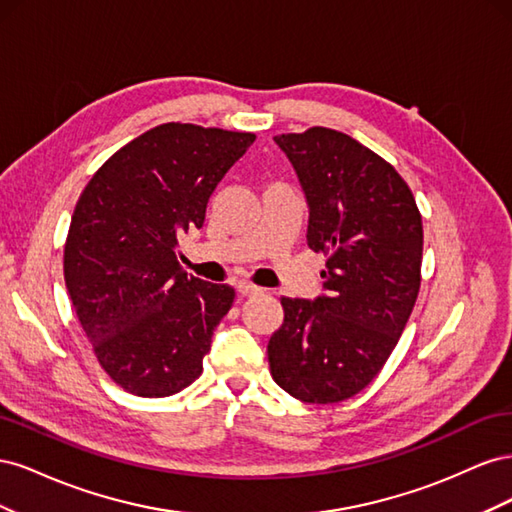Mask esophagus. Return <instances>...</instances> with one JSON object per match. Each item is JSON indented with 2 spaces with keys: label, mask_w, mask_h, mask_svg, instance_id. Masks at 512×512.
Segmentation results:
<instances>
[{
  "label": "esophagus",
  "mask_w": 512,
  "mask_h": 512,
  "mask_svg": "<svg viewBox=\"0 0 512 512\" xmlns=\"http://www.w3.org/2000/svg\"><path fill=\"white\" fill-rule=\"evenodd\" d=\"M237 290L243 294V297H256V294L262 292V288L256 286V284H252V282H239Z\"/></svg>",
  "instance_id": "34e87169"
}]
</instances>
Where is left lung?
<instances>
[{
  "label": "left lung",
  "mask_w": 512,
  "mask_h": 512,
  "mask_svg": "<svg viewBox=\"0 0 512 512\" xmlns=\"http://www.w3.org/2000/svg\"><path fill=\"white\" fill-rule=\"evenodd\" d=\"M275 143L297 170L307 245L327 271L316 301L282 297L271 376L294 399L337 404L380 374L406 329L421 290V211L393 164L344 132L314 126Z\"/></svg>",
  "instance_id": "left-lung-1"
}]
</instances>
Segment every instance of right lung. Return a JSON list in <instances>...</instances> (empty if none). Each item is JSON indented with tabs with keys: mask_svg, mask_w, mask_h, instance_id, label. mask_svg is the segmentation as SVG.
<instances>
[{
	"mask_svg": "<svg viewBox=\"0 0 512 512\" xmlns=\"http://www.w3.org/2000/svg\"><path fill=\"white\" fill-rule=\"evenodd\" d=\"M252 132L170 121L115 151L89 179L64 245V280L102 369L138 397H168L203 374L235 288L179 265V237Z\"/></svg>",
	"mask_w": 512,
	"mask_h": 512,
	"instance_id": "right-lung-1",
	"label": "right lung"
}]
</instances>
